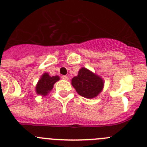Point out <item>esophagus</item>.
I'll return each instance as SVG.
<instances>
[{
	"instance_id": "obj_1",
	"label": "esophagus",
	"mask_w": 147,
	"mask_h": 147,
	"mask_svg": "<svg viewBox=\"0 0 147 147\" xmlns=\"http://www.w3.org/2000/svg\"><path fill=\"white\" fill-rule=\"evenodd\" d=\"M62 79L65 80H69V78H68L67 76H66V75H64V76H62Z\"/></svg>"
}]
</instances>
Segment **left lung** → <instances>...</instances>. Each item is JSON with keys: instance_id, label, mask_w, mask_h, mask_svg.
Instances as JSON below:
<instances>
[{"instance_id": "left-lung-1", "label": "left lung", "mask_w": 147, "mask_h": 147, "mask_svg": "<svg viewBox=\"0 0 147 147\" xmlns=\"http://www.w3.org/2000/svg\"><path fill=\"white\" fill-rule=\"evenodd\" d=\"M71 83L80 95L88 99L98 96L104 87L102 78L85 67L80 69L78 75L72 78Z\"/></svg>"}]
</instances>
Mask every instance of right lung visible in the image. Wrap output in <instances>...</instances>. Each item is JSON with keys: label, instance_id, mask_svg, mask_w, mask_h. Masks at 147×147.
I'll return each mask as SVG.
<instances>
[{"label": "right lung", "instance_id": "add662e5", "mask_svg": "<svg viewBox=\"0 0 147 147\" xmlns=\"http://www.w3.org/2000/svg\"><path fill=\"white\" fill-rule=\"evenodd\" d=\"M59 79L60 78L57 75L51 77L49 74L45 72L41 76L36 85V92L37 95H40L43 97L46 96L53 89L55 82L59 80Z\"/></svg>", "mask_w": 147, "mask_h": 147}]
</instances>
